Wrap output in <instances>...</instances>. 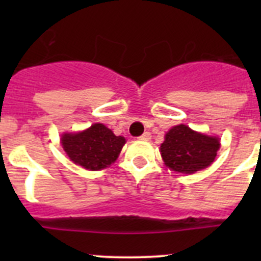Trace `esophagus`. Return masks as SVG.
Segmentation results:
<instances>
[{
    "label": "esophagus",
    "instance_id": "esophagus-1",
    "mask_svg": "<svg viewBox=\"0 0 261 261\" xmlns=\"http://www.w3.org/2000/svg\"><path fill=\"white\" fill-rule=\"evenodd\" d=\"M140 139H141V140H150V139H151V134L147 133V131H146V133H144L143 135L140 136Z\"/></svg>",
    "mask_w": 261,
    "mask_h": 261
}]
</instances>
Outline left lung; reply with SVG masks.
<instances>
[{"label": "left lung", "instance_id": "obj_1", "mask_svg": "<svg viewBox=\"0 0 261 261\" xmlns=\"http://www.w3.org/2000/svg\"><path fill=\"white\" fill-rule=\"evenodd\" d=\"M220 145L217 136L197 133L180 123L165 134L164 143L160 145V154L170 170L193 174L215 162Z\"/></svg>", "mask_w": 261, "mask_h": 261}]
</instances>
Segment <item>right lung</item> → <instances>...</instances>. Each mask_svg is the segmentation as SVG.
Here are the masks:
<instances>
[{
    "label": "right lung",
    "mask_w": 261,
    "mask_h": 261,
    "mask_svg": "<svg viewBox=\"0 0 261 261\" xmlns=\"http://www.w3.org/2000/svg\"><path fill=\"white\" fill-rule=\"evenodd\" d=\"M62 146L74 164L88 170H101L115 163L126 140L116 136L103 123H93L80 133L62 135Z\"/></svg>",
    "instance_id": "right-lung-1"
}]
</instances>
